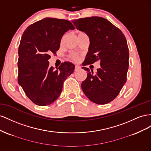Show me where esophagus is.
Returning a JSON list of instances; mask_svg holds the SVG:
<instances>
[{"mask_svg": "<svg viewBox=\"0 0 151 151\" xmlns=\"http://www.w3.org/2000/svg\"><path fill=\"white\" fill-rule=\"evenodd\" d=\"M81 69V67L80 66H78V65H76L75 66V71H78L79 70H80Z\"/></svg>", "mask_w": 151, "mask_h": 151, "instance_id": "esophagus-1", "label": "esophagus"}]
</instances>
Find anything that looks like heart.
Segmentation results:
<instances>
[{"instance_id":"b5f03b06","label":"heart","mask_w":151,"mask_h":151,"mask_svg":"<svg viewBox=\"0 0 151 151\" xmlns=\"http://www.w3.org/2000/svg\"><path fill=\"white\" fill-rule=\"evenodd\" d=\"M82 34H85V33L81 32H79L78 33V35H82ZM71 59H73V60H75V61H77V60L78 59V55H76V54H72V55H71Z\"/></svg>"}]
</instances>
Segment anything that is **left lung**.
<instances>
[{
    "mask_svg": "<svg viewBox=\"0 0 151 151\" xmlns=\"http://www.w3.org/2000/svg\"><path fill=\"white\" fill-rule=\"evenodd\" d=\"M77 29L88 36L90 45L83 66L100 61L101 67L93 73L82 67L87 77L81 87L89 99L97 104L111 102L127 81L129 50L122 32L110 21L98 16L72 21Z\"/></svg>",
    "mask_w": 151,
    "mask_h": 151,
    "instance_id": "1",
    "label": "left lung"
}]
</instances>
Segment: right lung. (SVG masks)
<instances>
[{"label": "right lung", "mask_w": 151, "mask_h": 151, "mask_svg": "<svg viewBox=\"0 0 151 151\" xmlns=\"http://www.w3.org/2000/svg\"><path fill=\"white\" fill-rule=\"evenodd\" d=\"M68 20L45 18L29 25L24 32L18 49V83L36 105H50L58 99L63 83L75 65L64 62L56 69L49 66L50 54H55L62 37L74 29Z\"/></svg>", "instance_id": "1"}]
</instances>
